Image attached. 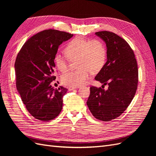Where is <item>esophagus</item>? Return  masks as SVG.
Returning a JSON list of instances; mask_svg holds the SVG:
<instances>
[{"instance_id":"obj_1","label":"esophagus","mask_w":156,"mask_h":156,"mask_svg":"<svg viewBox=\"0 0 156 156\" xmlns=\"http://www.w3.org/2000/svg\"><path fill=\"white\" fill-rule=\"evenodd\" d=\"M75 88H76V87H68V90H74Z\"/></svg>"}]
</instances>
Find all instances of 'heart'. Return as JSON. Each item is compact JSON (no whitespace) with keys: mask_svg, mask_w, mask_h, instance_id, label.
<instances>
[{"mask_svg":"<svg viewBox=\"0 0 156 156\" xmlns=\"http://www.w3.org/2000/svg\"><path fill=\"white\" fill-rule=\"evenodd\" d=\"M64 53L71 61L76 60V71L66 73L62 77V82L66 86L77 87L84 84L90 74L100 72L107 60V49L100 40L88 39L75 37L66 45ZM54 60L57 68L65 73L68 65L60 55L55 56Z\"/></svg>","mask_w":156,"mask_h":156,"instance_id":"1","label":"heart"}]
</instances>
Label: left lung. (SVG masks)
I'll list each match as a JSON object with an SVG mask.
<instances>
[{
	"label": "left lung",
	"instance_id": "8db88e82",
	"mask_svg": "<svg viewBox=\"0 0 156 156\" xmlns=\"http://www.w3.org/2000/svg\"><path fill=\"white\" fill-rule=\"evenodd\" d=\"M96 34L105 42L107 60L95 79L108 87L105 90L92 86L87 104L96 119L107 122L120 116L133 100L138 85L137 62L122 37L108 31Z\"/></svg>",
	"mask_w": 156,
	"mask_h": 156
}]
</instances>
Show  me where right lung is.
<instances>
[{
	"mask_svg": "<svg viewBox=\"0 0 156 156\" xmlns=\"http://www.w3.org/2000/svg\"><path fill=\"white\" fill-rule=\"evenodd\" d=\"M73 34L54 29L32 36L23 45L15 62L16 87L27 111L36 119L49 121L62 108V98L68 89H55V56L63 41Z\"/></svg>",
	"mask_w": 156,
	"mask_h": 156,
	"instance_id": "right-lung-1",
	"label": "right lung"
}]
</instances>
